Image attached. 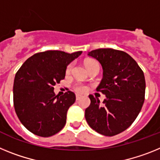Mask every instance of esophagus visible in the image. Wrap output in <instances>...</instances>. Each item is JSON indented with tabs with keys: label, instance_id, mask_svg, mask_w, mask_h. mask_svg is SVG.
I'll return each instance as SVG.
<instances>
[{
	"label": "esophagus",
	"instance_id": "obj_1",
	"mask_svg": "<svg viewBox=\"0 0 160 160\" xmlns=\"http://www.w3.org/2000/svg\"><path fill=\"white\" fill-rule=\"evenodd\" d=\"M76 101H79V100H80V98H81V97H80V95H78V94H76Z\"/></svg>",
	"mask_w": 160,
	"mask_h": 160
}]
</instances>
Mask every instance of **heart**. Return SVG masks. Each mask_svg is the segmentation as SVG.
<instances>
[{
    "label": "heart",
    "mask_w": 160,
    "mask_h": 160,
    "mask_svg": "<svg viewBox=\"0 0 160 160\" xmlns=\"http://www.w3.org/2000/svg\"><path fill=\"white\" fill-rule=\"evenodd\" d=\"M97 63H97V61L92 60V59L85 61V65L86 67H87V68H90V67L92 66V65L97 64ZM72 67H73V64H72V63H69V64L67 66L66 68L67 74H69V73L72 72ZM73 88H74L75 91L77 92H80V93H84V92H85L87 91V89H88L87 86L81 84V83H76V84H74V85H73Z\"/></svg>",
    "instance_id": "1"
}]
</instances>
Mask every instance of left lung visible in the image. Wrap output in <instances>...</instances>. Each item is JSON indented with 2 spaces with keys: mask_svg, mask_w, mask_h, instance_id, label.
I'll return each mask as SVG.
<instances>
[{
  "mask_svg": "<svg viewBox=\"0 0 160 160\" xmlns=\"http://www.w3.org/2000/svg\"><path fill=\"white\" fill-rule=\"evenodd\" d=\"M99 61L103 79L97 91L105 94L103 105L92 95L85 119L95 131L105 136L122 133L134 122L145 100L143 72L130 55L122 51L102 48L88 52Z\"/></svg>",
  "mask_w": 160,
  "mask_h": 160,
  "instance_id": "left-lung-1",
  "label": "left lung"
}]
</instances>
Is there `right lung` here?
<instances>
[{"label": "right lung", "instance_id": "obj_1", "mask_svg": "<svg viewBox=\"0 0 160 160\" xmlns=\"http://www.w3.org/2000/svg\"><path fill=\"white\" fill-rule=\"evenodd\" d=\"M82 51H47L26 59L15 75L13 105L22 124L40 137H51L66 124L67 112L76 101L73 92L55 96L54 85L65 77L66 68Z\"/></svg>", "mask_w": 160, "mask_h": 160}]
</instances>
